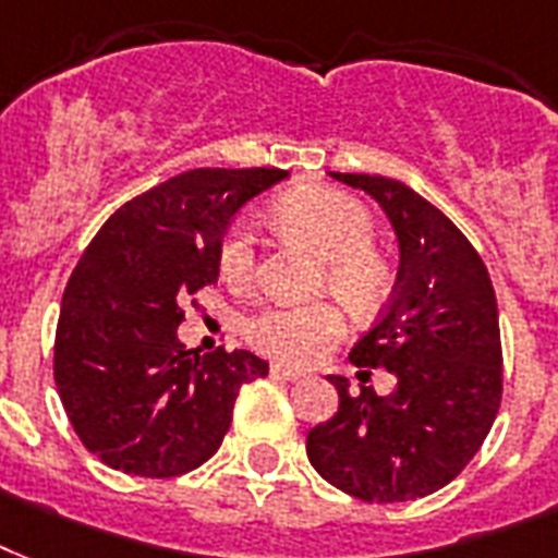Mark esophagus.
Segmentation results:
<instances>
[{
  "instance_id": "esophagus-1",
  "label": "esophagus",
  "mask_w": 558,
  "mask_h": 558,
  "mask_svg": "<svg viewBox=\"0 0 558 558\" xmlns=\"http://www.w3.org/2000/svg\"><path fill=\"white\" fill-rule=\"evenodd\" d=\"M270 375H274V378H279V381H302V378H305V373L293 369V366H282V364L270 366Z\"/></svg>"
}]
</instances>
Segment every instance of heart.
I'll list each match as a JSON object with an SVG mask.
<instances>
[{"mask_svg":"<svg viewBox=\"0 0 558 558\" xmlns=\"http://www.w3.org/2000/svg\"><path fill=\"white\" fill-rule=\"evenodd\" d=\"M276 227L308 244L323 258L319 284H328L349 308L364 314L381 305L392 274L373 247L375 227L369 211L343 192L308 185L284 194L274 206ZM220 274L232 284H247L256 274V244L244 227H232L220 241ZM343 331V314L335 302L267 305L244 326L258 352L284 364H311Z\"/></svg>","mask_w":558,"mask_h":558,"instance_id":"1","label":"heart"}]
</instances>
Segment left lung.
<instances>
[{
	"instance_id": "1",
	"label": "left lung",
	"mask_w": 558,
	"mask_h": 558,
	"mask_svg": "<svg viewBox=\"0 0 558 558\" xmlns=\"http://www.w3.org/2000/svg\"><path fill=\"white\" fill-rule=\"evenodd\" d=\"M331 177L369 194L399 239L392 300L349 352L355 366L396 375V390L378 396L361 384V392H349L343 375H328L338 413L311 427L305 451L319 477L352 498H425L463 472L498 416L504 357L495 288L472 241L410 185Z\"/></svg>"
}]
</instances>
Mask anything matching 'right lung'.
Instances as JSON below:
<instances>
[{"instance_id": "right-lung-1", "label": "right lung", "mask_w": 558, "mask_h": 558, "mask_svg": "<svg viewBox=\"0 0 558 558\" xmlns=\"http://www.w3.org/2000/svg\"><path fill=\"white\" fill-rule=\"evenodd\" d=\"M282 168H194L116 209L69 276L54 384L81 442L116 472L177 477L230 430L253 352L197 355L177 338L192 293L218 282L232 215L282 183ZM194 305V300H192Z\"/></svg>"}]
</instances>
